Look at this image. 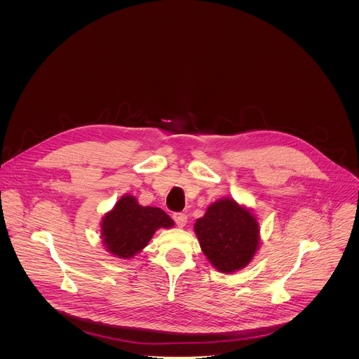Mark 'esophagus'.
I'll list each match as a JSON object with an SVG mask.
<instances>
[{"instance_id": "1", "label": "esophagus", "mask_w": 359, "mask_h": 359, "mask_svg": "<svg viewBox=\"0 0 359 359\" xmlns=\"http://www.w3.org/2000/svg\"><path fill=\"white\" fill-rule=\"evenodd\" d=\"M172 218H174L177 226H180V228L185 226V224H187V221H188V215L184 214V212H174V214H172Z\"/></svg>"}]
</instances>
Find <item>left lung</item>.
Listing matches in <instances>:
<instances>
[{
  "mask_svg": "<svg viewBox=\"0 0 359 359\" xmlns=\"http://www.w3.org/2000/svg\"><path fill=\"white\" fill-rule=\"evenodd\" d=\"M195 232L205 256L224 273L245 268L259 242L256 217L233 199L210 205L205 217L196 221Z\"/></svg>",
  "mask_w": 359,
  "mask_h": 359,
  "instance_id": "left-lung-1",
  "label": "left lung"
}]
</instances>
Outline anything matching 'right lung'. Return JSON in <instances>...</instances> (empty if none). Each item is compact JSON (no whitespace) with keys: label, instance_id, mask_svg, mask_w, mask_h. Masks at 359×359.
<instances>
[{"label":"right lung","instance_id":"add662e5","mask_svg":"<svg viewBox=\"0 0 359 359\" xmlns=\"http://www.w3.org/2000/svg\"><path fill=\"white\" fill-rule=\"evenodd\" d=\"M172 225L174 221L161 208L144 207L134 196H124L103 217L101 235L106 250L130 258L149 243L156 229Z\"/></svg>","mask_w":359,"mask_h":359}]
</instances>
